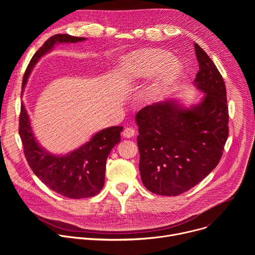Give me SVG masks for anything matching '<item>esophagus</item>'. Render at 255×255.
Returning a JSON list of instances; mask_svg holds the SVG:
<instances>
[{
    "mask_svg": "<svg viewBox=\"0 0 255 255\" xmlns=\"http://www.w3.org/2000/svg\"><path fill=\"white\" fill-rule=\"evenodd\" d=\"M122 134H123V136L126 137V138H131V137L134 136L135 130H134L133 128H131V127H126V128L123 130Z\"/></svg>",
    "mask_w": 255,
    "mask_h": 255,
    "instance_id": "34e87169",
    "label": "esophagus"
}]
</instances>
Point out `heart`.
I'll list each match as a JSON object with an SVG mask.
<instances>
[{"mask_svg": "<svg viewBox=\"0 0 255 255\" xmlns=\"http://www.w3.org/2000/svg\"><path fill=\"white\" fill-rule=\"evenodd\" d=\"M162 68L164 69L161 76L147 92L146 98L150 103L163 97L177 83L181 75L179 63L172 61L170 53L157 49L139 51L124 59L125 78L127 81L151 78Z\"/></svg>", "mask_w": 255, "mask_h": 255, "instance_id": "heart-1", "label": "heart"}]
</instances>
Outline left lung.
Returning a JSON list of instances; mask_svg holds the SVG:
<instances>
[{
	"mask_svg": "<svg viewBox=\"0 0 255 255\" xmlns=\"http://www.w3.org/2000/svg\"><path fill=\"white\" fill-rule=\"evenodd\" d=\"M200 70L195 86L205 93L190 109L159 102L136 114L144 187L153 194L177 196L198 185L219 163L229 133L226 87L208 54L195 43Z\"/></svg>",
	"mask_w": 255,
	"mask_h": 255,
	"instance_id": "obj_1",
	"label": "left lung"
}]
</instances>
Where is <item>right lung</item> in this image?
<instances>
[{
    "instance_id": "obj_1",
    "label": "right lung",
    "mask_w": 255,
    "mask_h": 255,
    "mask_svg": "<svg viewBox=\"0 0 255 255\" xmlns=\"http://www.w3.org/2000/svg\"><path fill=\"white\" fill-rule=\"evenodd\" d=\"M86 40L68 34H56L39 48L30 60L23 77V87L39 58L56 43H76ZM121 126H113L96 133L90 141L65 155H53L36 141L29 116L23 104L19 117V134L24 154L35 175L55 193L70 199L94 197L105 184L106 161L112 148L121 140Z\"/></svg>"
}]
</instances>
